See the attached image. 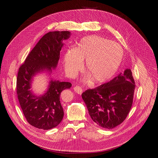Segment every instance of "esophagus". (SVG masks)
Wrapping results in <instances>:
<instances>
[{"instance_id":"1","label":"esophagus","mask_w":158,"mask_h":158,"mask_svg":"<svg viewBox=\"0 0 158 158\" xmlns=\"http://www.w3.org/2000/svg\"><path fill=\"white\" fill-rule=\"evenodd\" d=\"M73 89L75 91H76V92L78 94H81L82 93V88L79 86H74Z\"/></svg>"}]
</instances>
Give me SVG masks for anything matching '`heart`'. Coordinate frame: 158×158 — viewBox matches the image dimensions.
I'll list each match as a JSON object with an SVG mask.
<instances>
[{"label":"heart","instance_id":"obj_1","mask_svg":"<svg viewBox=\"0 0 158 158\" xmlns=\"http://www.w3.org/2000/svg\"><path fill=\"white\" fill-rule=\"evenodd\" d=\"M123 55V49L118 44L97 35L86 36L80 41L76 48L66 51L64 70L68 76L74 77L86 60V69L93 82L102 84L117 73Z\"/></svg>","mask_w":158,"mask_h":158}]
</instances>
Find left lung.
<instances>
[{"label": "left lung", "mask_w": 158, "mask_h": 158, "mask_svg": "<svg viewBox=\"0 0 158 158\" xmlns=\"http://www.w3.org/2000/svg\"><path fill=\"white\" fill-rule=\"evenodd\" d=\"M135 82L131 69H126L110 82L82 94L92 120L111 129L127 117L133 101Z\"/></svg>", "instance_id": "obj_1"}]
</instances>
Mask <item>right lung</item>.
<instances>
[{
	"instance_id": "right-lung-1",
	"label": "right lung",
	"mask_w": 158,
	"mask_h": 158,
	"mask_svg": "<svg viewBox=\"0 0 158 158\" xmlns=\"http://www.w3.org/2000/svg\"><path fill=\"white\" fill-rule=\"evenodd\" d=\"M69 31H52L45 34L27 56L19 68L16 78V93L23 113L31 126L44 130L51 129L61 122L64 112L60 102L61 93L69 89V82L51 78L44 94H33L32 82L36 74L43 72L51 76L57 67L63 46V41L70 36Z\"/></svg>"
}]
</instances>
